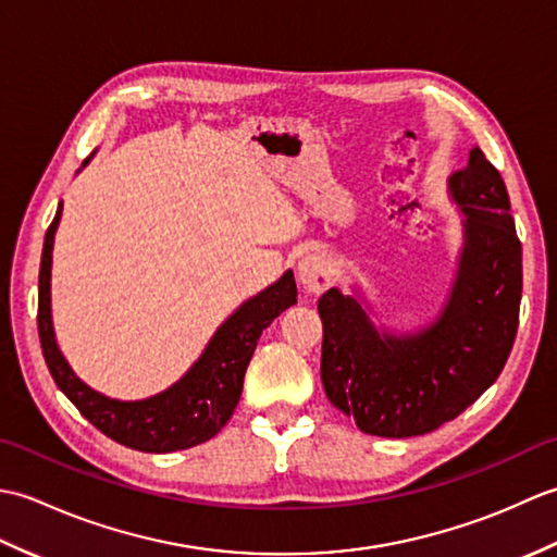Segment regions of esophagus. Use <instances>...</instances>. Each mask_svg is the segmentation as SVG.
Returning <instances> with one entry per match:
<instances>
[{
    "mask_svg": "<svg viewBox=\"0 0 557 557\" xmlns=\"http://www.w3.org/2000/svg\"><path fill=\"white\" fill-rule=\"evenodd\" d=\"M299 285L309 294H323L333 285V265L325 253H306L297 265Z\"/></svg>",
    "mask_w": 557,
    "mask_h": 557,
    "instance_id": "34e87169",
    "label": "esophagus"
}]
</instances>
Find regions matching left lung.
Segmentation results:
<instances>
[{
  "label": "left lung",
  "instance_id": "8db88e82",
  "mask_svg": "<svg viewBox=\"0 0 557 557\" xmlns=\"http://www.w3.org/2000/svg\"><path fill=\"white\" fill-rule=\"evenodd\" d=\"M447 196L461 212V248L431 323L407 333L375 325L357 287L351 294L333 287L318 299L325 395L369 435L441 429L495 383L515 345L522 244L503 176L479 146L467 170L447 176Z\"/></svg>",
  "mask_w": 557,
  "mask_h": 557
}]
</instances>
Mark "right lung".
I'll return each instance as SVG.
<instances>
[{"mask_svg":"<svg viewBox=\"0 0 557 557\" xmlns=\"http://www.w3.org/2000/svg\"><path fill=\"white\" fill-rule=\"evenodd\" d=\"M90 158L83 162V168ZM59 220H62V203L45 234L38 282V333L47 369H50L57 387L98 431L120 445L140 449V453H174V449L210 441L232 419L236 405H239L246 366L253 357L260 333L282 311L297 304L294 272L287 270L270 287L246 299L215 330L203 354L174 385L146 399H114L83 383L57 345L50 282Z\"/></svg>","mask_w":557,"mask_h":557,"instance_id":"1","label":"right lung"}]
</instances>
